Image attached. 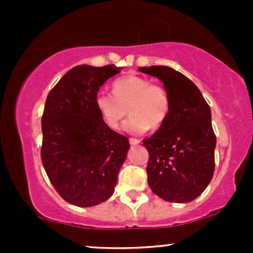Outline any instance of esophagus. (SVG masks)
<instances>
[{"instance_id":"1","label":"esophagus","mask_w":253,"mask_h":253,"mask_svg":"<svg viewBox=\"0 0 253 253\" xmlns=\"http://www.w3.org/2000/svg\"><path fill=\"white\" fill-rule=\"evenodd\" d=\"M140 139H138V138H129V144L130 145H138V144H140Z\"/></svg>"}]
</instances>
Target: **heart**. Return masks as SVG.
<instances>
[{
  "mask_svg": "<svg viewBox=\"0 0 253 253\" xmlns=\"http://www.w3.org/2000/svg\"><path fill=\"white\" fill-rule=\"evenodd\" d=\"M112 92L101 91L95 98L98 113L109 128H119L127 109L132 115L125 123V129L130 133L159 128L169 117V92L147 78L136 75L118 78L112 84Z\"/></svg>",
  "mask_w": 253,
  "mask_h": 253,
  "instance_id": "1",
  "label": "heart"
}]
</instances>
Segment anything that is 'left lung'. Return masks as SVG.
<instances>
[{
    "label": "left lung",
    "instance_id": "left-lung-1",
    "mask_svg": "<svg viewBox=\"0 0 253 253\" xmlns=\"http://www.w3.org/2000/svg\"><path fill=\"white\" fill-rule=\"evenodd\" d=\"M139 71L159 78L171 100L167 121L143 140L149 151L147 183L165 201H193L210 184L215 168L216 138L210 106L189 78L169 66L153 65Z\"/></svg>",
    "mask_w": 253,
    "mask_h": 253
}]
</instances>
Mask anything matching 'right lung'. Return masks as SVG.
Returning a JSON list of instances; mask_svg holds the SVG:
<instances>
[{
	"label": "right lung",
	"mask_w": 253,
	"mask_h": 253,
	"mask_svg": "<svg viewBox=\"0 0 253 253\" xmlns=\"http://www.w3.org/2000/svg\"><path fill=\"white\" fill-rule=\"evenodd\" d=\"M120 72L115 65H77L48 92L42 117V162L57 193L91 207L114 193L126 159L127 136L109 128L95 104L100 86Z\"/></svg>",
	"instance_id": "obj_1"
}]
</instances>
